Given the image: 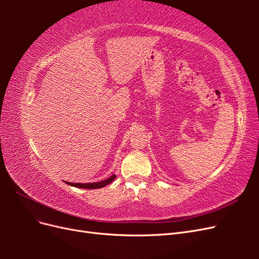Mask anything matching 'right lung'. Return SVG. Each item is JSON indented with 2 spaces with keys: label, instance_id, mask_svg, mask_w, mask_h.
Masks as SVG:
<instances>
[{
  "label": "right lung",
  "instance_id": "add662e5",
  "mask_svg": "<svg viewBox=\"0 0 259 259\" xmlns=\"http://www.w3.org/2000/svg\"><path fill=\"white\" fill-rule=\"evenodd\" d=\"M116 176L115 175H112L111 177H109L108 179H105V180H101V182H98V183H90V184H80V183H66L70 186H73V187H76V188H82V189H98V188H103L107 185H109L110 183H112L114 178Z\"/></svg>",
  "mask_w": 259,
  "mask_h": 259
}]
</instances>
